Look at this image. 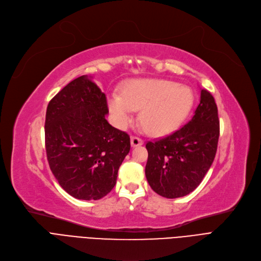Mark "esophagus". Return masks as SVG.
I'll list each match as a JSON object with an SVG mask.
<instances>
[{
    "mask_svg": "<svg viewBox=\"0 0 261 261\" xmlns=\"http://www.w3.org/2000/svg\"><path fill=\"white\" fill-rule=\"evenodd\" d=\"M130 143H132V146L136 147V146H140L143 144V140L139 137H136V136H132L130 137Z\"/></svg>",
    "mask_w": 261,
    "mask_h": 261,
    "instance_id": "1",
    "label": "esophagus"
}]
</instances>
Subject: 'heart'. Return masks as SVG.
I'll return each instance as SVG.
<instances>
[{"mask_svg": "<svg viewBox=\"0 0 261 261\" xmlns=\"http://www.w3.org/2000/svg\"><path fill=\"white\" fill-rule=\"evenodd\" d=\"M193 103L188 87L166 80H137L129 83L122 95L111 94L108 106L119 126L132 120L140 109V122L150 134L161 135L175 128L187 116Z\"/></svg>", "mask_w": 261, "mask_h": 261, "instance_id": "b5f03b06", "label": "heart"}]
</instances>
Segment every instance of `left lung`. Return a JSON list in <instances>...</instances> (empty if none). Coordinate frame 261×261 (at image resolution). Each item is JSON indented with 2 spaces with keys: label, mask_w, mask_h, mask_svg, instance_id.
I'll return each instance as SVG.
<instances>
[{
  "label": "left lung",
  "mask_w": 261,
  "mask_h": 261,
  "mask_svg": "<svg viewBox=\"0 0 261 261\" xmlns=\"http://www.w3.org/2000/svg\"><path fill=\"white\" fill-rule=\"evenodd\" d=\"M219 136L217 104L212 93L202 89L200 104L187 124L146 143L145 176L151 188L167 198L192 192L214 163Z\"/></svg>",
  "instance_id": "1"
}]
</instances>
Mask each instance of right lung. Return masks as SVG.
<instances>
[{
	"instance_id": "right-lung-1",
	"label": "right lung",
	"mask_w": 261,
	"mask_h": 261,
	"mask_svg": "<svg viewBox=\"0 0 261 261\" xmlns=\"http://www.w3.org/2000/svg\"><path fill=\"white\" fill-rule=\"evenodd\" d=\"M106 95L87 75L64 87L45 115V150L52 173L79 200H100L117 182L129 136L106 120Z\"/></svg>"
}]
</instances>
